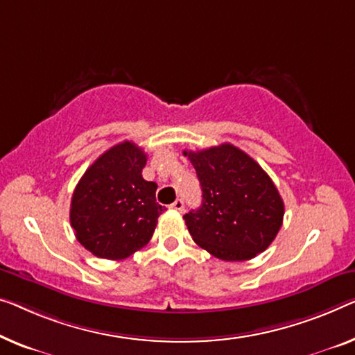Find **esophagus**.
Here are the masks:
<instances>
[{"label":"esophagus","instance_id":"1","mask_svg":"<svg viewBox=\"0 0 355 355\" xmlns=\"http://www.w3.org/2000/svg\"><path fill=\"white\" fill-rule=\"evenodd\" d=\"M171 209H172V210H177V211H183V210H184L183 199H177L175 202L171 204Z\"/></svg>","mask_w":355,"mask_h":355}]
</instances>
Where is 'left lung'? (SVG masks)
Here are the masks:
<instances>
[{"label": "left lung", "instance_id": "8db88e82", "mask_svg": "<svg viewBox=\"0 0 355 355\" xmlns=\"http://www.w3.org/2000/svg\"><path fill=\"white\" fill-rule=\"evenodd\" d=\"M202 188V204L183 216L193 241L223 261L266 250L284 220V200L260 164L231 144L183 151Z\"/></svg>", "mask_w": 355, "mask_h": 355}]
</instances>
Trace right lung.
I'll list each match as a JSON object with an SVG mask.
<instances>
[{
	"label": "right lung",
	"mask_w": 355,
	"mask_h": 355,
	"mask_svg": "<svg viewBox=\"0 0 355 355\" xmlns=\"http://www.w3.org/2000/svg\"><path fill=\"white\" fill-rule=\"evenodd\" d=\"M146 155L132 141L105 151L76 184L70 223L79 244L92 255L124 260L150 242L157 216L155 182L141 177Z\"/></svg>",
	"instance_id": "obj_1"
}]
</instances>
